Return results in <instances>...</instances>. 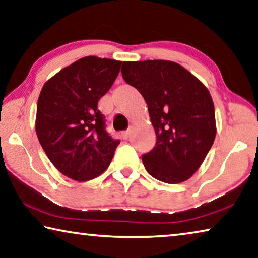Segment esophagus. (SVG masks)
<instances>
[{
    "label": "esophagus",
    "mask_w": 258,
    "mask_h": 258,
    "mask_svg": "<svg viewBox=\"0 0 258 258\" xmlns=\"http://www.w3.org/2000/svg\"><path fill=\"white\" fill-rule=\"evenodd\" d=\"M131 133H132V130H131V128L127 130V131H124V132L121 133L122 139H125V140H126V139H128L131 137Z\"/></svg>",
    "instance_id": "1"
}]
</instances>
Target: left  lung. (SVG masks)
<instances>
[{"instance_id": "8db88e82", "label": "left lung", "mask_w": 258, "mask_h": 258, "mask_svg": "<svg viewBox=\"0 0 258 258\" xmlns=\"http://www.w3.org/2000/svg\"><path fill=\"white\" fill-rule=\"evenodd\" d=\"M121 75L144 96L156 133L154 149L142 155L147 172L166 183L189 179L216 137L215 107L208 88L171 60L124 62Z\"/></svg>"}]
</instances>
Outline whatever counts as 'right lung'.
I'll use <instances>...</instances> for the list:
<instances>
[{
    "instance_id": "add662e5",
    "label": "right lung",
    "mask_w": 258,
    "mask_h": 258,
    "mask_svg": "<svg viewBox=\"0 0 258 258\" xmlns=\"http://www.w3.org/2000/svg\"><path fill=\"white\" fill-rule=\"evenodd\" d=\"M120 60L87 56L51 77L41 89L35 131L60 173L77 181L108 169L119 140L105 131L97 103L116 80Z\"/></svg>"
}]
</instances>
